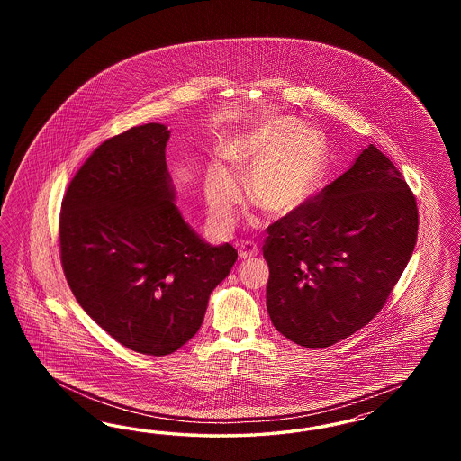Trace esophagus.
<instances>
[{
    "label": "esophagus",
    "mask_w": 461,
    "mask_h": 461,
    "mask_svg": "<svg viewBox=\"0 0 461 461\" xmlns=\"http://www.w3.org/2000/svg\"><path fill=\"white\" fill-rule=\"evenodd\" d=\"M238 253H240L241 260H249L251 257H257L260 253V249L255 243H251V241H245V243H241Z\"/></svg>",
    "instance_id": "esophagus-1"
}]
</instances>
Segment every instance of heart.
Segmentation results:
<instances>
[{
  "label": "heart",
  "instance_id": "obj_1",
  "mask_svg": "<svg viewBox=\"0 0 461 461\" xmlns=\"http://www.w3.org/2000/svg\"><path fill=\"white\" fill-rule=\"evenodd\" d=\"M218 155L237 176H247L249 199L274 218L301 210L316 194L324 174L321 137L289 116H268L250 130L226 137ZM204 197L212 224L228 230L240 201L235 179L223 168H211Z\"/></svg>",
  "mask_w": 461,
  "mask_h": 461
}]
</instances>
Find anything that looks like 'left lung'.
<instances>
[{
    "mask_svg": "<svg viewBox=\"0 0 461 461\" xmlns=\"http://www.w3.org/2000/svg\"><path fill=\"white\" fill-rule=\"evenodd\" d=\"M416 197L368 145L314 201L267 228V311L306 348L358 331L384 307L418 240Z\"/></svg>",
    "mask_w": 461,
    "mask_h": 461,
    "instance_id": "obj_1",
    "label": "left lung"
}]
</instances>
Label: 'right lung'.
Instances as JSON below:
<instances>
[{
    "label": "right lung",
    "mask_w": 461,
    "mask_h": 461,
    "mask_svg": "<svg viewBox=\"0 0 461 461\" xmlns=\"http://www.w3.org/2000/svg\"><path fill=\"white\" fill-rule=\"evenodd\" d=\"M170 131L133 126L101 143L62 199L60 260L87 316L126 348L162 357L201 328L237 262L184 221L166 162Z\"/></svg>",
    "instance_id": "1"
}]
</instances>
